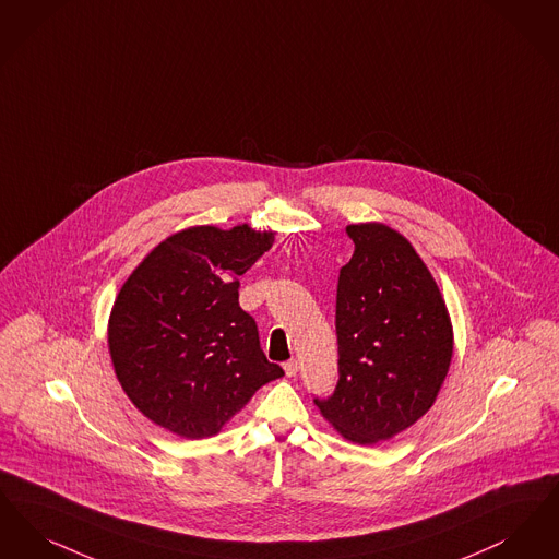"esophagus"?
Returning a JSON list of instances; mask_svg holds the SVG:
<instances>
[{
    "instance_id": "1",
    "label": "esophagus",
    "mask_w": 559,
    "mask_h": 559,
    "mask_svg": "<svg viewBox=\"0 0 559 559\" xmlns=\"http://www.w3.org/2000/svg\"><path fill=\"white\" fill-rule=\"evenodd\" d=\"M284 371H286V376H288V378H294V376L298 373V361H296V359L286 361V364H284Z\"/></svg>"
}]
</instances>
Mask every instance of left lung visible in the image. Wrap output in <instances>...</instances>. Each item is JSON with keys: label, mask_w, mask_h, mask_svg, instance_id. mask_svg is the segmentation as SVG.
Instances as JSON below:
<instances>
[{"label": "left lung", "mask_w": 559, "mask_h": 559, "mask_svg": "<svg viewBox=\"0 0 559 559\" xmlns=\"http://www.w3.org/2000/svg\"><path fill=\"white\" fill-rule=\"evenodd\" d=\"M355 242L336 294L338 384L316 399L346 440L373 444L407 430L437 401L453 325L432 273L384 223L346 227Z\"/></svg>", "instance_id": "1"}]
</instances>
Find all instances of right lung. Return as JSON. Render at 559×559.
Returning <instances> with one entry per match:
<instances>
[{
	"label": "right lung",
	"instance_id": "add662e5",
	"mask_svg": "<svg viewBox=\"0 0 559 559\" xmlns=\"http://www.w3.org/2000/svg\"><path fill=\"white\" fill-rule=\"evenodd\" d=\"M273 231L188 227L129 275L108 319L115 373L131 403L177 437H215L252 394L284 376L238 302V275Z\"/></svg>",
	"mask_w": 559,
	"mask_h": 559
}]
</instances>
